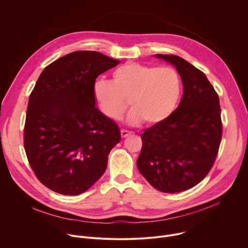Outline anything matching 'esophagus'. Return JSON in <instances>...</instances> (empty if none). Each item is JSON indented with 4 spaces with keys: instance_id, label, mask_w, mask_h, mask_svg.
Here are the masks:
<instances>
[{
    "instance_id": "1",
    "label": "esophagus",
    "mask_w": 248,
    "mask_h": 248,
    "mask_svg": "<svg viewBox=\"0 0 248 248\" xmlns=\"http://www.w3.org/2000/svg\"><path fill=\"white\" fill-rule=\"evenodd\" d=\"M130 134H132L131 131H128V130H125V129H122L121 130V135H122L123 138H125V137H127Z\"/></svg>"
}]
</instances>
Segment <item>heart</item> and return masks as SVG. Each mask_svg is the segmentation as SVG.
Segmentation results:
<instances>
[{
    "label": "heart",
    "instance_id": "obj_1",
    "mask_svg": "<svg viewBox=\"0 0 248 248\" xmlns=\"http://www.w3.org/2000/svg\"><path fill=\"white\" fill-rule=\"evenodd\" d=\"M94 94L102 112L112 120H120L127 108V123L148 124L166 121L178 106L182 95V79L172 67L126 62L112 73L111 81L99 80Z\"/></svg>",
    "mask_w": 248,
    "mask_h": 248
}]
</instances>
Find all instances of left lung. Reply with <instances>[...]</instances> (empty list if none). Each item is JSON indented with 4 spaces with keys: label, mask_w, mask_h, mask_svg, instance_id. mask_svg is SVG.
Instances as JSON below:
<instances>
[{
    "label": "left lung",
    "mask_w": 248,
    "mask_h": 248,
    "mask_svg": "<svg viewBox=\"0 0 248 248\" xmlns=\"http://www.w3.org/2000/svg\"><path fill=\"white\" fill-rule=\"evenodd\" d=\"M179 73L184 95L173 113L141 134L139 172L156 189L175 193L199 184L213 166L222 138L219 96L206 76L174 55L156 54Z\"/></svg>",
    "instance_id": "left-lung-1"
}]
</instances>
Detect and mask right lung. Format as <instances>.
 Masks as SVG:
<instances>
[{"instance_id": "right-lung-1", "label": "right lung", "mask_w": 248, "mask_h": 248, "mask_svg": "<svg viewBox=\"0 0 248 248\" xmlns=\"http://www.w3.org/2000/svg\"><path fill=\"white\" fill-rule=\"evenodd\" d=\"M121 61L78 51L46 66L29 96L24 148L37 179L63 195H78L105 172L121 141L117 124L96 106V78Z\"/></svg>"}]
</instances>
